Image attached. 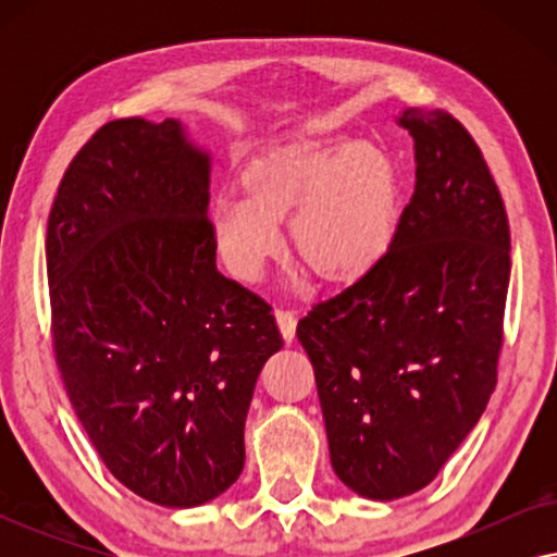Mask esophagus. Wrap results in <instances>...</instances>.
Returning a JSON list of instances; mask_svg holds the SVG:
<instances>
[{"mask_svg":"<svg viewBox=\"0 0 557 557\" xmlns=\"http://www.w3.org/2000/svg\"><path fill=\"white\" fill-rule=\"evenodd\" d=\"M276 322H278V330L284 334L286 342H294V334H296V314L292 309H276Z\"/></svg>","mask_w":557,"mask_h":557,"instance_id":"34e87169","label":"esophagus"}]
</instances>
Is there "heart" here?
<instances>
[{"label": "heart", "mask_w": 557, "mask_h": 557, "mask_svg": "<svg viewBox=\"0 0 557 557\" xmlns=\"http://www.w3.org/2000/svg\"><path fill=\"white\" fill-rule=\"evenodd\" d=\"M246 193L212 200L210 233L243 281L261 276L284 248L276 218L292 215L296 250L326 281H355L391 250L400 225V187L383 149L352 139H311L256 159Z\"/></svg>", "instance_id": "1"}]
</instances>
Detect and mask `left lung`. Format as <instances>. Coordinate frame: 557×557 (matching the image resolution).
<instances>
[{
    "label": "left lung",
    "mask_w": 557,
    "mask_h": 557,
    "mask_svg": "<svg viewBox=\"0 0 557 557\" xmlns=\"http://www.w3.org/2000/svg\"><path fill=\"white\" fill-rule=\"evenodd\" d=\"M416 189L391 250L296 326L334 474L368 499L431 484L497 385L509 223L490 166L446 111L406 109Z\"/></svg>",
    "instance_id": "left-lung-1"
}]
</instances>
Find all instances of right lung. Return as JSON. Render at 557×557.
I'll list each match as a JSON object with an SVG mask.
<instances>
[{"label": "right lung", "mask_w": 557, "mask_h": 557, "mask_svg": "<svg viewBox=\"0 0 557 557\" xmlns=\"http://www.w3.org/2000/svg\"><path fill=\"white\" fill-rule=\"evenodd\" d=\"M210 154L177 119L98 128L48 218L52 347L90 444L162 507L223 494L246 463L256 380L284 347L261 296L225 278Z\"/></svg>", "instance_id": "add662e5"}]
</instances>
